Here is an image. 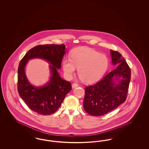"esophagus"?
<instances>
[{
    "label": "esophagus",
    "instance_id": "1",
    "mask_svg": "<svg viewBox=\"0 0 149 149\" xmlns=\"http://www.w3.org/2000/svg\"><path fill=\"white\" fill-rule=\"evenodd\" d=\"M79 85H78L77 83H73L72 84V88H76V87H78Z\"/></svg>",
    "mask_w": 149,
    "mask_h": 149
}]
</instances>
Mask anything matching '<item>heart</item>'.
Masks as SVG:
<instances>
[{"instance_id":"b5f03b06","label":"heart","mask_w":149,"mask_h":149,"mask_svg":"<svg viewBox=\"0 0 149 149\" xmlns=\"http://www.w3.org/2000/svg\"><path fill=\"white\" fill-rule=\"evenodd\" d=\"M109 60L107 56L92 49L80 47L73 50L71 58L63 61V69L71 78L78 69L80 79L86 83H92L102 78L107 70Z\"/></svg>"}]
</instances>
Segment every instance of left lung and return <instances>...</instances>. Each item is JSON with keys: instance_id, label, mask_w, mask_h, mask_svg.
Instances as JSON below:
<instances>
[{"instance_id": "obj_1", "label": "left lung", "mask_w": 149, "mask_h": 149, "mask_svg": "<svg viewBox=\"0 0 149 149\" xmlns=\"http://www.w3.org/2000/svg\"><path fill=\"white\" fill-rule=\"evenodd\" d=\"M112 62L117 67L95 84L85 88L83 107L93 116H103L126 100L131 79V69L120 52L111 50ZM118 83L116 84L114 80Z\"/></svg>"}]
</instances>
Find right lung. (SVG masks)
<instances>
[{
	"mask_svg": "<svg viewBox=\"0 0 149 149\" xmlns=\"http://www.w3.org/2000/svg\"><path fill=\"white\" fill-rule=\"evenodd\" d=\"M65 45H38L29 50L22 58L18 69V92L26 105L42 115L55 113L71 90V83L63 79L57 71L60 69L65 53ZM41 58L50 63L52 75L49 83L41 87L31 85L25 76V66L28 60Z\"/></svg>",
	"mask_w": 149,
	"mask_h": 149,
	"instance_id": "1",
	"label": "right lung"
}]
</instances>
